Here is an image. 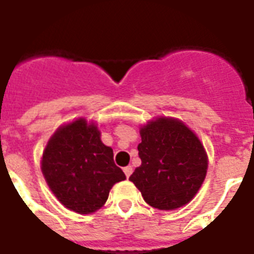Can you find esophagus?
<instances>
[{"label": "esophagus", "mask_w": 254, "mask_h": 254, "mask_svg": "<svg viewBox=\"0 0 254 254\" xmlns=\"http://www.w3.org/2000/svg\"><path fill=\"white\" fill-rule=\"evenodd\" d=\"M123 172H125L126 177L128 178L131 174H132V166H126V168H123Z\"/></svg>", "instance_id": "esophagus-1"}]
</instances>
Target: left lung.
Listing matches in <instances>:
<instances>
[{
  "instance_id": "obj_1",
  "label": "left lung",
  "mask_w": 254,
  "mask_h": 254,
  "mask_svg": "<svg viewBox=\"0 0 254 254\" xmlns=\"http://www.w3.org/2000/svg\"><path fill=\"white\" fill-rule=\"evenodd\" d=\"M141 165L129 181L149 206L176 210L195 196L203 184L208 157L199 137L176 118L159 117L140 127Z\"/></svg>"
}]
</instances>
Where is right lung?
I'll use <instances>...</instances> for the list:
<instances>
[{"instance_id": "obj_1", "label": "right lung", "mask_w": 254, "mask_h": 254, "mask_svg": "<svg viewBox=\"0 0 254 254\" xmlns=\"http://www.w3.org/2000/svg\"><path fill=\"white\" fill-rule=\"evenodd\" d=\"M42 173L59 202L77 214H93L126 176L101 140L94 122L85 118L60 126L43 151Z\"/></svg>"}]
</instances>
